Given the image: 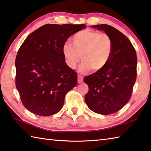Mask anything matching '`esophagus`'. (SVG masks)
<instances>
[{
    "label": "esophagus",
    "instance_id": "34e87169",
    "mask_svg": "<svg viewBox=\"0 0 151 151\" xmlns=\"http://www.w3.org/2000/svg\"><path fill=\"white\" fill-rule=\"evenodd\" d=\"M83 82V78L81 76H78V83H82Z\"/></svg>",
    "mask_w": 151,
    "mask_h": 151
}]
</instances>
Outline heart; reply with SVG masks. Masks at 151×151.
Wrapping results in <instances>:
<instances>
[{
    "label": "heart",
    "instance_id": "obj_1",
    "mask_svg": "<svg viewBox=\"0 0 151 151\" xmlns=\"http://www.w3.org/2000/svg\"><path fill=\"white\" fill-rule=\"evenodd\" d=\"M73 44L64 43L62 52L66 65L75 68L79 60L78 70L87 73L90 69L97 72L103 69L111 57L113 45L111 38L96 30L86 29L78 32L72 38Z\"/></svg>",
    "mask_w": 151,
    "mask_h": 151
}]
</instances>
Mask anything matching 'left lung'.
Returning <instances> with one entry per match:
<instances>
[{
  "label": "left lung",
  "instance_id": "1",
  "mask_svg": "<svg viewBox=\"0 0 151 151\" xmlns=\"http://www.w3.org/2000/svg\"><path fill=\"white\" fill-rule=\"evenodd\" d=\"M91 27L111 38L113 50L103 69L84 78L88 86L85 99L92 111L108 115L119 111L130 100L137 78V54L129 39L115 28L104 24Z\"/></svg>",
  "mask_w": 151,
  "mask_h": 151
}]
</instances>
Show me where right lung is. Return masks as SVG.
Returning <instances> with one entry per match:
<instances>
[{"label":"right lung","instance_id":"add662e5","mask_svg":"<svg viewBox=\"0 0 151 151\" xmlns=\"http://www.w3.org/2000/svg\"><path fill=\"white\" fill-rule=\"evenodd\" d=\"M85 24H47L35 30L18 51L16 86L24 106L50 116L63 108L65 97L77 85V75L65 60L62 47Z\"/></svg>","mask_w":151,"mask_h":151}]
</instances>
